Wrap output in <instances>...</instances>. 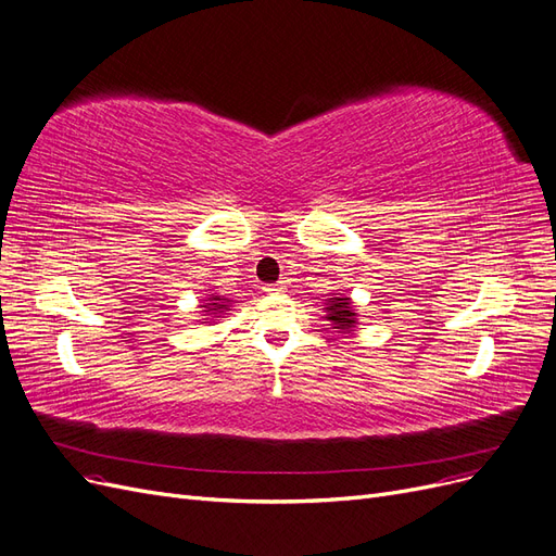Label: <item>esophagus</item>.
Segmentation results:
<instances>
[{"label":"esophagus","mask_w":556,"mask_h":556,"mask_svg":"<svg viewBox=\"0 0 556 556\" xmlns=\"http://www.w3.org/2000/svg\"><path fill=\"white\" fill-rule=\"evenodd\" d=\"M285 288H282V282H278V285H268V288H264V292H268V294H278V292H282Z\"/></svg>","instance_id":"esophagus-1"}]
</instances>
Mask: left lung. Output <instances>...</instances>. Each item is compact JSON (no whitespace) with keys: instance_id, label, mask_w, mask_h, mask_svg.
Here are the masks:
<instances>
[{"instance_id":"obj_1","label":"left lung","mask_w":556,"mask_h":556,"mask_svg":"<svg viewBox=\"0 0 556 556\" xmlns=\"http://www.w3.org/2000/svg\"><path fill=\"white\" fill-rule=\"evenodd\" d=\"M325 317L329 319L333 329H339L343 333H352L359 325V317L355 313V306H352V299L341 292L325 299Z\"/></svg>"}]
</instances>
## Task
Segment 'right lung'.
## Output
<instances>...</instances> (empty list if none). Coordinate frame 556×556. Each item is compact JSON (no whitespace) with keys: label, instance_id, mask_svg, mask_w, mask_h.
I'll list each match as a JSON object with an SVG mask.
<instances>
[{"label":"right lung","instance_id":"right-lung-1","mask_svg":"<svg viewBox=\"0 0 556 556\" xmlns=\"http://www.w3.org/2000/svg\"><path fill=\"white\" fill-rule=\"evenodd\" d=\"M229 301L227 296H223L220 292H211L204 299L199 301V308H201V319H206V323H215V317H223L229 311Z\"/></svg>","mask_w":556,"mask_h":556}]
</instances>
